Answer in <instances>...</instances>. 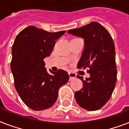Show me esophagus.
I'll list each match as a JSON object with an SVG mask.
<instances>
[{"mask_svg":"<svg viewBox=\"0 0 129 129\" xmlns=\"http://www.w3.org/2000/svg\"><path fill=\"white\" fill-rule=\"evenodd\" d=\"M69 76H70V80H74L76 78V74L74 72H69Z\"/></svg>","mask_w":129,"mask_h":129,"instance_id":"esophagus-1","label":"esophagus"}]
</instances>
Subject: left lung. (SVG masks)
I'll use <instances>...</instances> for the list:
<instances>
[{
	"instance_id": "1",
	"label": "left lung",
	"mask_w": 129,
	"mask_h": 129,
	"mask_svg": "<svg viewBox=\"0 0 129 129\" xmlns=\"http://www.w3.org/2000/svg\"><path fill=\"white\" fill-rule=\"evenodd\" d=\"M68 33L84 39L85 47L78 63L79 69L88 68L90 77L83 80V88L75 93L79 106L90 111L100 109L112 96L116 82L115 47L111 35L102 25L92 22Z\"/></svg>"
}]
</instances>
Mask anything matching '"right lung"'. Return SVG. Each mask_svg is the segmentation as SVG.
<instances>
[{"mask_svg": "<svg viewBox=\"0 0 129 129\" xmlns=\"http://www.w3.org/2000/svg\"><path fill=\"white\" fill-rule=\"evenodd\" d=\"M65 32L50 33L29 26L15 38L11 62L15 87L23 102L32 110H42L52 106L59 88L68 82V74L63 70L48 74L43 61L52 52L55 40Z\"/></svg>", "mask_w": 129, "mask_h": 129, "instance_id": "obj_1", "label": "right lung"}]
</instances>
